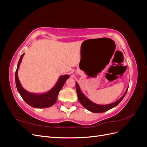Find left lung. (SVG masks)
I'll list each match as a JSON object with an SVG mask.
<instances>
[{
  "instance_id": "left-lung-1",
  "label": "left lung",
  "mask_w": 147,
  "mask_h": 147,
  "mask_svg": "<svg viewBox=\"0 0 147 147\" xmlns=\"http://www.w3.org/2000/svg\"><path fill=\"white\" fill-rule=\"evenodd\" d=\"M75 84H76V90H77L78 99L80 102L81 103V104L84 107V108L86 109L89 111H90V112L93 113H97L105 112L106 111H108L109 110L112 109L115 107H116L117 105H118L119 104V102L123 100L124 97L125 96L128 90V88H127L124 95L119 99H118L116 102H113V103L107 104V105H99V104H97L94 103V102H93L89 99L88 97H86V96L82 92V91L80 90V88L78 85V84L77 82L75 83Z\"/></svg>"
}]
</instances>
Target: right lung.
<instances>
[{
  "label": "right lung",
  "instance_id": "add662e5",
  "mask_svg": "<svg viewBox=\"0 0 147 147\" xmlns=\"http://www.w3.org/2000/svg\"><path fill=\"white\" fill-rule=\"evenodd\" d=\"M24 55V53H23L21 56L18 63L17 69L15 72V82L17 90L23 100L28 105L32 107L37 109L50 107L56 103L59 91L64 86L65 81L70 77V76L69 75H61V76L59 77L55 85L50 90H49L46 92L37 94V93H32L28 92L21 86V83L19 80L18 76V69Z\"/></svg>",
  "mask_w": 147,
  "mask_h": 147
}]
</instances>
